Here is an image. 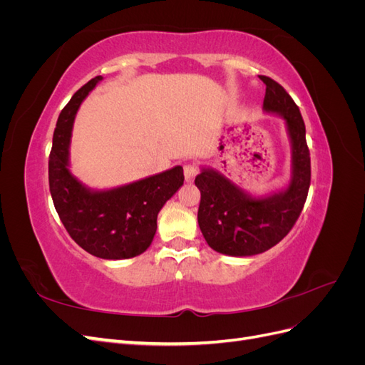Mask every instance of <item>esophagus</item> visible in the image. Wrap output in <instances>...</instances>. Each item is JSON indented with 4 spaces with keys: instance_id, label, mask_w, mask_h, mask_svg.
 Here are the masks:
<instances>
[{
    "instance_id": "obj_1",
    "label": "esophagus",
    "mask_w": 365,
    "mask_h": 365,
    "mask_svg": "<svg viewBox=\"0 0 365 365\" xmlns=\"http://www.w3.org/2000/svg\"><path fill=\"white\" fill-rule=\"evenodd\" d=\"M184 175H185V181L192 182L195 180V176L197 175V168L195 164H185L184 165Z\"/></svg>"
}]
</instances>
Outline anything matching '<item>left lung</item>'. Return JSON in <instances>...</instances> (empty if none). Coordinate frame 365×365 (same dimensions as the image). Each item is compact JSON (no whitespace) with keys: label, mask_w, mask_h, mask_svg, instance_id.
<instances>
[{"label":"left lung","mask_w":365,"mask_h":365,"mask_svg":"<svg viewBox=\"0 0 365 365\" xmlns=\"http://www.w3.org/2000/svg\"><path fill=\"white\" fill-rule=\"evenodd\" d=\"M264 114L284 120L291 146V176L282 189L256 196L213 168H201L195 184L201 192L197 224L210 248L231 257L268 251L289 233L300 216L311 184V158L300 109L284 88L267 76Z\"/></svg>","instance_id":"obj_1"}]
</instances>
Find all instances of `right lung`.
<instances>
[{"label":"right lung","mask_w":365,"mask_h":365,"mask_svg":"<svg viewBox=\"0 0 365 365\" xmlns=\"http://www.w3.org/2000/svg\"><path fill=\"white\" fill-rule=\"evenodd\" d=\"M103 77L97 76L62 109L53 134L48 182L54 208L77 245L96 257L123 260L145 252L157 233L163 205L184 184L181 165L113 189H91L71 172L70 145L74 118Z\"/></svg>","instance_id":"add662e5"}]
</instances>
